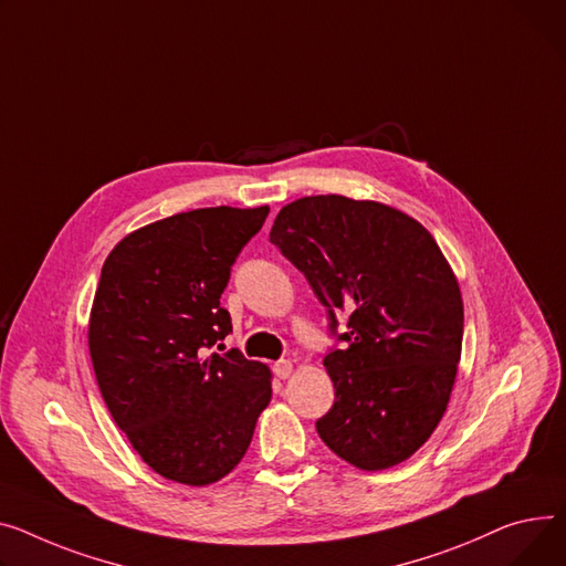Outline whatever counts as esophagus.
Listing matches in <instances>:
<instances>
[{
    "label": "esophagus",
    "mask_w": 566,
    "mask_h": 566,
    "mask_svg": "<svg viewBox=\"0 0 566 566\" xmlns=\"http://www.w3.org/2000/svg\"><path fill=\"white\" fill-rule=\"evenodd\" d=\"M291 370H293V364L289 359H280V361L273 364V373L277 375L280 380H286L289 375H291Z\"/></svg>",
    "instance_id": "34e87169"
}]
</instances>
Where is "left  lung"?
Wrapping results in <instances>:
<instances>
[{
	"instance_id": "1",
	"label": "left lung",
	"mask_w": 566,
	"mask_h": 566,
	"mask_svg": "<svg viewBox=\"0 0 566 566\" xmlns=\"http://www.w3.org/2000/svg\"><path fill=\"white\" fill-rule=\"evenodd\" d=\"M271 243L307 277L336 342L321 439L364 471L405 462L441 421L462 353V295L437 241L398 209L312 196L277 213Z\"/></svg>"
}]
</instances>
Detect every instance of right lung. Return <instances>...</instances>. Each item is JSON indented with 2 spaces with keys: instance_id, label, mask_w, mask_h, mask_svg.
I'll list each match as a JSON object with an SVG mask.
<instances>
[{
  "instance_id": "right-lung-1",
  "label": "right lung",
  "mask_w": 566,
  "mask_h": 566,
  "mask_svg": "<svg viewBox=\"0 0 566 566\" xmlns=\"http://www.w3.org/2000/svg\"><path fill=\"white\" fill-rule=\"evenodd\" d=\"M269 207L177 213L123 239L95 291L88 348L102 398L159 475L205 486L245 455L271 370L232 348L220 295Z\"/></svg>"
}]
</instances>
